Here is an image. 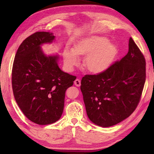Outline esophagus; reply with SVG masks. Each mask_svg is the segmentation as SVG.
Returning a JSON list of instances; mask_svg holds the SVG:
<instances>
[{
  "label": "esophagus",
  "mask_w": 154,
  "mask_h": 154,
  "mask_svg": "<svg viewBox=\"0 0 154 154\" xmlns=\"http://www.w3.org/2000/svg\"><path fill=\"white\" fill-rule=\"evenodd\" d=\"M74 84H75V86L79 87V86L81 85V81H80L79 79H75V81H74Z\"/></svg>",
  "instance_id": "34e87169"
}]
</instances>
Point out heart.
I'll return each mask as SVG.
<instances>
[{"label":"heart","mask_w":154,"mask_h":154,"mask_svg":"<svg viewBox=\"0 0 154 154\" xmlns=\"http://www.w3.org/2000/svg\"><path fill=\"white\" fill-rule=\"evenodd\" d=\"M116 55V46L109 43L107 38L94 35L79 41L72 50L65 49L63 57L65 65L71 70L79 63L77 56L86 55L83 64L87 69L92 73H100L110 66Z\"/></svg>","instance_id":"b5f03b06"}]
</instances>
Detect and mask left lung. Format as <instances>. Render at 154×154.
Instances as JSON below:
<instances>
[{
    "label": "left lung",
    "mask_w": 154,
    "mask_h": 154,
    "mask_svg": "<svg viewBox=\"0 0 154 154\" xmlns=\"http://www.w3.org/2000/svg\"><path fill=\"white\" fill-rule=\"evenodd\" d=\"M146 81V60L132 38L128 52L119 61L97 75L81 79L86 112L89 120L110 127L131 115L140 102Z\"/></svg>",
    "instance_id": "8db88e82"
}]
</instances>
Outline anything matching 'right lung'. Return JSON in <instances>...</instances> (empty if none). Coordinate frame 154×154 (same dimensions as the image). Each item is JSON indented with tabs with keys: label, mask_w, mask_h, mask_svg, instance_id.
I'll use <instances>...</instances> for the list:
<instances>
[{
	"label": "right lung",
	"mask_w": 154,
	"mask_h": 154,
	"mask_svg": "<svg viewBox=\"0 0 154 154\" xmlns=\"http://www.w3.org/2000/svg\"><path fill=\"white\" fill-rule=\"evenodd\" d=\"M54 40L50 32L32 34L19 46L13 63L15 100L24 115L39 125L54 123L60 119L65 91L76 79L59 67L58 55H46L42 50V45Z\"/></svg>",
	"instance_id": "add662e5"
}]
</instances>
